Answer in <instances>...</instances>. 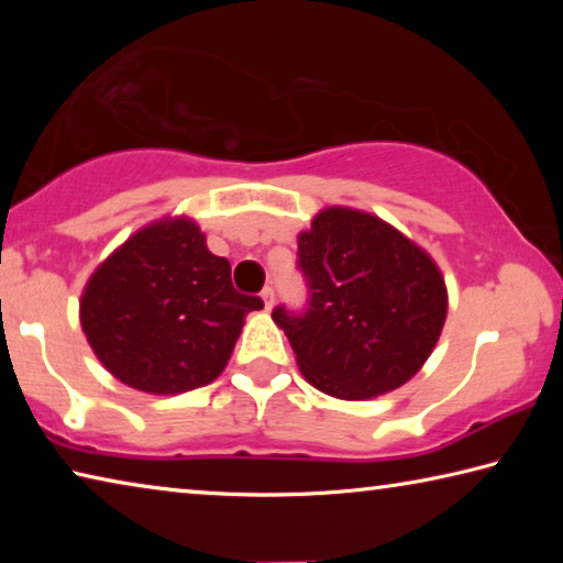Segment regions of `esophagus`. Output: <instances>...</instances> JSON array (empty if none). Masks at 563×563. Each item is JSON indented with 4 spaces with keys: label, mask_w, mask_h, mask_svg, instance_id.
Masks as SVG:
<instances>
[{
    "label": "esophagus",
    "mask_w": 563,
    "mask_h": 563,
    "mask_svg": "<svg viewBox=\"0 0 563 563\" xmlns=\"http://www.w3.org/2000/svg\"><path fill=\"white\" fill-rule=\"evenodd\" d=\"M261 298H263L265 310H271V308H273V302H275V290H273V288H265V290L261 292Z\"/></svg>",
    "instance_id": "obj_1"
}]
</instances>
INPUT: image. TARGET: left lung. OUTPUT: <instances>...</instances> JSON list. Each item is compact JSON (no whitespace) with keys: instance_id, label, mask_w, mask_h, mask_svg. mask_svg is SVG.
Masks as SVG:
<instances>
[{"instance_id":"left-lung-1","label":"left lung","mask_w":563,"mask_h":563,"mask_svg":"<svg viewBox=\"0 0 563 563\" xmlns=\"http://www.w3.org/2000/svg\"><path fill=\"white\" fill-rule=\"evenodd\" d=\"M305 312L273 310L302 377L338 399L412 379L440 340L446 285L437 263L383 218L332 206L298 235Z\"/></svg>"}]
</instances>
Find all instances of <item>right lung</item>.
Here are the masks:
<instances>
[{
    "instance_id": "add662e5",
    "label": "right lung",
    "mask_w": 563,
    "mask_h": 563,
    "mask_svg": "<svg viewBox=\"0 0 563 563\" xmlns=\"http://www.w3.org/2000/svg\"><path fill=\"white\" fill-rule=\"evenodd\" d=\"M261 308L233 288L231 263L208 251L201 228L178 216L141 228L93 271L79 318L113 377L178 395L223 373L245 316Z\"/></svg>"
}]
</instances>
